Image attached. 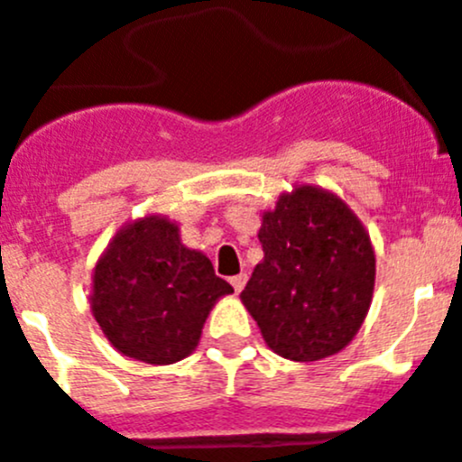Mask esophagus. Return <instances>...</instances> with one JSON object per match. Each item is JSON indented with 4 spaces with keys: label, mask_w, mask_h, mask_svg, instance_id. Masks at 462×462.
I'll list each match as a JSON object with an SVG mask.
<instances>
[{
    "label": "esophagus",
    "mask_w": 462,
    "mask_h": 462,
    "mask_svg": "<svg viewBox=\"0 0 462 462\" xmlns=\"http://www.w3.org/2000/svg\"><path fill=\"white\" fill-rule=\"evenodd\" d=\"M245 282H248V275H245V273H239V275L230 277V284H232V289H235V293H241V289L245 286Z\"/></svg>",
    "instance_id": "esophagus-1"
}]
</instances>
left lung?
Here are the masks:
<instances>
[{
	"label": "left lung",
	"instance_id": "obj_1",
	"mask_svg": "<svg viewBox=\"0 0 462 462\" xmlns=\"http://www.w3.org/2000/svg\"><path fill=\"white\" fill-rule=\"evenodd\" d=\"M262 263L241 302L275 355L320 361L350 343L368 316L374 250L364 223L331 191L298 185L263 212Z\"/></svg>",
	"mask_w": 462,
	"mask_h": 462
}]
</instances>
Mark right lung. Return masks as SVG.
I'll list each match as a JSON object with an SVG mask.
<instances>
[{"instance_id":"obj_1","label":"right lung","mask_w":462,"mask_h":462,"mask_svg":"<svg viewBox=\"0 0 462 462\" xmlns=\"http://www.w3.org/2000/svg\"><path fill=\"white\" fill-rule=\"evenodd\" d=\"M235 293L167 217L137 218L107 244L92 275L94 320L124 356L153 365L185 359L218 298Z\"/></svg>"}]
</instances>
